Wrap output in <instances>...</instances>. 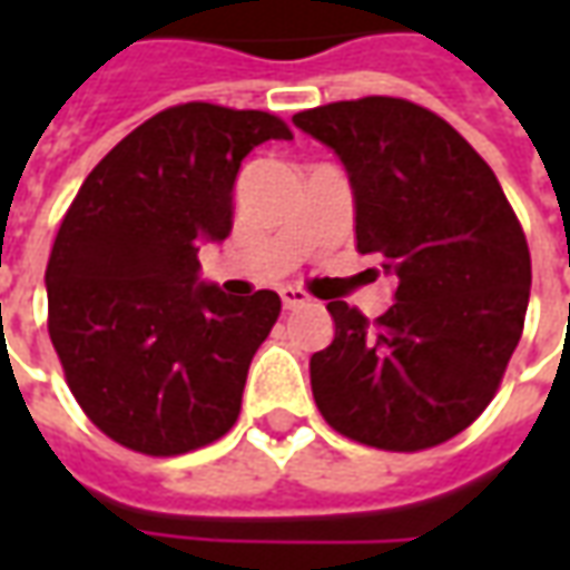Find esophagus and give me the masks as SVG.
I'll return each instance as SVG.
<instances>
[{
    "instance_id": "34e87169",
    "label": "esophagus",
    "mask_w": 570,
    "mask_h": 570,
    "mask_svg": "<svg viewBox=\"0 0 570 570\" xmlns=\"http://www.w3.org/2000/svg\"><path fill=\"white\" fill-rule=\"evenodd\" d=\"M281 302H284V308H305L311 302V296L305 293V289H296V286H284L281 289Z\"/></svg>"
}]
</instances>
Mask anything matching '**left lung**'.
<instances>
[{
    "label": "left lung",
    "instance_id": "8db88e82",
    "mask_svg": "<svg viewBox=\"0 0 570 570\" xmlns=\"http://www.w3.org/2000/svg\"><path fill=\"white\" fill-rule=\"evenodd\" d=\"M293 125L338 155L354 235L396 281L370 323L330 302L333 345L311 357V391L338 433L387 452L452 440L489 406L513 357L531 256L498 176L424 106L363 97Z\"/></svg>",
    "mask_w": 570,
    "mask_h": 570
}]
</instances>
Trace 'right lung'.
Returning a JSON list of instances; mask_svg holds the SVG:
<instances>
[{
	"instance_id": "right-lung-1",
	"label": "right lung",
	"mask_w": 570,
	"mask_h": 570,
	"mask_svg": "<svg viewBox=\"0 0 570 570\" xmlns=\"http://www.w3.org/2000/svg\"><path fill=\"white\" fill-rule=\"evenodd\" d=\"M268 140H293L268 112L164 109L94 167L60 223L48 333L85 415L134 452H191L237 421L281 296L200 281L198 249L228 237L240 161Z\"/></svg>"
}]
</instances>
